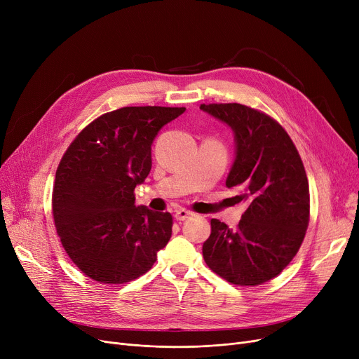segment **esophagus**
<instances>
[{"label": "esophagus", "mask_w": 359, "mask_h": 359, "mask_svg": "<svg viewBox=\"0 0 359 359\" xmlns=\"http://www.w3.org/2000/svg\"><path fill=\"white\" fill-rule=\"evenodd\" d=\"M194 214L191 212V211H187V210H183V208H180V210H177L176 212H175V218L177 219V221H184L186 218H189V217H192Z\"/></svg>", "instance_id": "34e87169"}]
</instances>
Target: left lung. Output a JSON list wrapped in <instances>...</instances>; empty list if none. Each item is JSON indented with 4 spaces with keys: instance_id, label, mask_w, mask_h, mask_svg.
Instances as JSON below:
<instances>
[{
    "instance_id": "8db88e82",
    "label": "left lung",
    "mask_w": 359,
    "mask_h": 359,
    "mask_svg": "<svg viewBox=\"0 0 359 359\" xmlns=\"http://www.w3.org/2000/svg\"><path fill=\"white\" fill-rule=\"evenodd\" d=\"M231 128L236 156L225 180L246 202L238 227L211 219L203 259L234 285H260L284 271L304 240L310 218L306 170L290 135L265 113L238 103L201 104Z\"/></svg>"
}]
</instances>
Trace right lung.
<instances>
[{
  "label": "right lung",
  "mask_w": 359,
  "mask_h": 359,
  "mask_svg": "<svg viewBox=\"0 0 359 359\" xmlns=\"http://www.w3.org/2000/svg\"><path fill=\"white\" fill-rule=\"evenodd\" d=\"M184 107L135 106L104 113L75 138L56 170L52 212L69 259L102 284H125L154 265L172 237L170 212L135 205L151 145Z\"/></svg>",
  "instance_id": "obj_1"
}]
</instances>
